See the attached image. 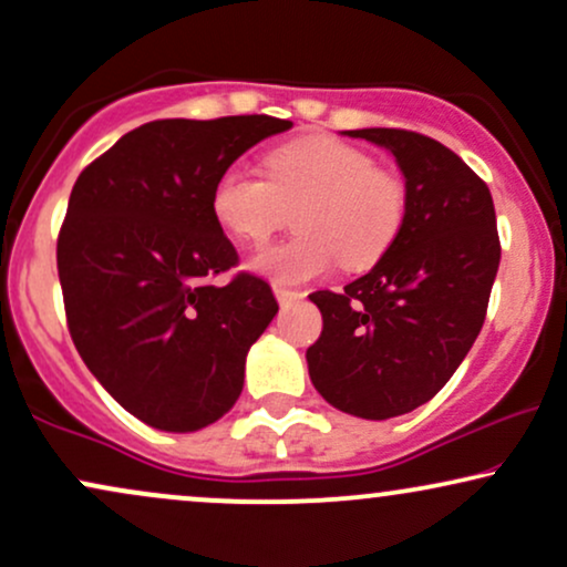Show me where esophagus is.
I'll list each match as a JSON object with an SVG mask.
<instances>
[{
    "label": "esophagus",
    "mask_w": 567,
    "mask_h": 567,
    "mask_svg": "<svg viewBox=\"0 0 567 567\" xmlns=\"http://www.w3.org/2000/svg\"><path fill=\"white\" fill-rule=\"evenodd\" d=\"M275 296L277 301L282 306H288L292 301H298V298H303L301 290H290V288H282V285H275Z\"/></svg>",
    "instance_id": "esophagus-1"
}]
</instances>
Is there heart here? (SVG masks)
Here are the masks:
<instances>
[{
	"mask_svg": "<svg viewBox=\"0 0 567 567\" xmlns=\"http://www.w3.org/2000/svg\"><path fill=\"white\" fill-rule=\"evenodd\" d=\"M264 175L226 167L213 184V218L234 239L261 245L298 207V237L264 247L250 269L271 282L296 285L328 275L333 264L351 271L379 264L408 216V186L375 167L365 148L333 135H306L271 148Z\"/></svg>",
	"mask_w": 567,
	"mask_h": 567,
	"instance_id": "b5f03b06",
	"label": "heart"
}]
</instances>
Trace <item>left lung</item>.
Masks as SVG:
<instances>
[{"label":"left lung","instance_id":"obj_1","mask_svg":"<svg viewBox=\"0 0 567 567\" xmlns=\"http://www.w3.org/2000/svg\"><path fill=\"white\" fill-rule=\"evenodd\" d=\"M343 135L392 154L408 216L365 277L311 292L322 333L306 365L330 405L386 421L432 400L480 336L501 261L496 210L485 181L440 141L394 127Z\"/></svg>","mask_w":567,"mask_h":567}]
</instances>
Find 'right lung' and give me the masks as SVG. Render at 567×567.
I'll return each mask as SVG.
<instances>
[{"mask_svg":"<svg viewBox=\"0 0 567 567\" xmlns=\"http://www.w3.org/2000/svg\"><path fill=\"white\" fill-rule=\"evenodd\" d=\"M292 122L266 114L159 120L87 165L58 237L69 333L101 386L143 424L197 432L229 413L245 360L277 315L269 282L213 277L237 250L213 218V184Z\"/></svg>","mask_w":567,"mask_h":567,"instance_id":"obj_1","label":"right lung"}]
</instances>
